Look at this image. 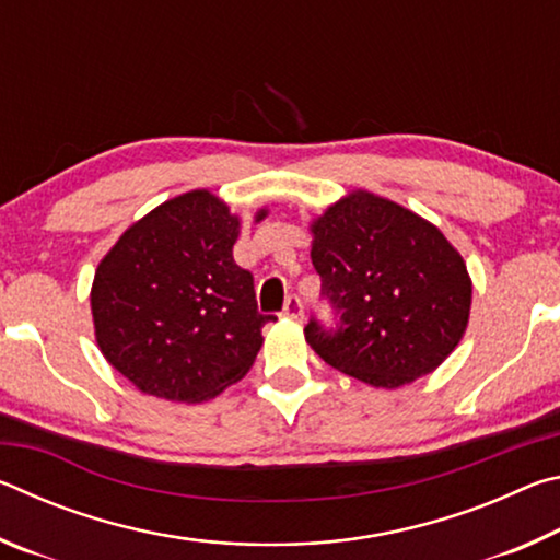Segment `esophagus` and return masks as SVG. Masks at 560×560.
I'll return each instance as SVG.
<instances>
[{"label": "esophagus", "mask_w": 560, "mask_h": 560, "mask_svg": "<svg viewBox=\"0 0 560 560\" xmlns=\"http://www.w3.org/2000/svg\"><path fill=\"white\" fill-rule=\"evenodd\" d=\"M281 314L287 316V318H296V320L303 318V301L296 296V293H291V296L287 299V303H283Z\"/></svg>", "instance_id": "obj_1"}]
</instances>
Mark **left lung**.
<instances>
[{"label":"left lung","instance_id":"obj_1","mask_svg":"<svg viewBox=\"0 0 560 560\" xmlns=\"http://www.w3.org/2000/svg\"><path fill=\"white\" fill-rule=\"evenodd\" d=\"M311 232V261L336 324L314 316L303 334L328 365L393 390L432 373L457 348L471 281L438 226L358 189Z\"/></svg>","mask_w":560,"mask_h":560}]
</instances>
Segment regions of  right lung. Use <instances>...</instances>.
<instances>
[{"label": "right lung", "mask_w": 560, "mask_h": 560, "mask_svg": "<svg viewBox=\"0 0 560 560\" xmlns=\"http://www.w3.org/2000/svg\"><path fill=\"white\" fill-rule=\"evenodd\" d=\"M236 236L230 207L192 189L132 224L98 264V348L138 390L202 402L252 368L277 316L259 314L254 277L232 257Z\"/></svg>", "instance_id": "right-lung-1"}]
</instances>
